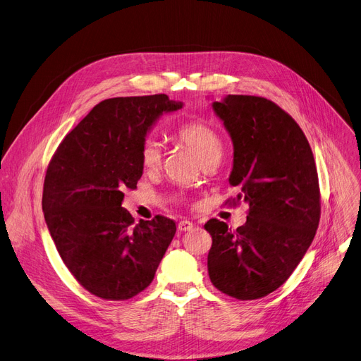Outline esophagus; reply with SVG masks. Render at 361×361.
Wrapping results in <instances>:
<instances>
[{
    "label": "esophagus",
    "instance_id": "34e87169",
    "mask_svg": "<svg viewBox=\"0 0 361 361\" xmlns=\"http://www.w3.org/2000/svg\"><path fill=\"white\" fill-rule=\"evenodd\" d=\"M193 228V224L190 221H180L178 231H190Z\"/></svg>",
    "mask_w": 361,
    "mask_h": 361
}]
</instances>
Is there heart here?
Returning a JSON list of instances; mask_svg holds the SVG:
<instances>
[{"label": "heart", "instance_id": "obj_1", "mask_svg": "<svg viewBox=\"0 0 361 361\" xmlns=\"http://www.w3.org/2000/svg\"><path fill=\"white\" fill-rule=\"evenodd\" d=\"M176 137L184 143L196 155L197 161L203 165L211 161H221L222 140L214 127L202 120H192L183 123ZM142 165L145 168H157L162 161V149L155 139H147L142 146Z\"/></svg>", "mask_w": 361, "mask_h": 361}]
</instances>
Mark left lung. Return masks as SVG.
I'll return each instance as SVG.
<instances>
[{
  "label": "left lung",
  "mask_w": 361,
  "mask_h": 361,
  "mask_svg": "<svg viewBox=\"0 0 361 361\" xmlns=\"http://www.w3.org/2000/svg\"><path fill=\"white\" fill-rule=\"evenodd\" d=\"M233 140L230 184L234 203L249 206L247 221L233 233L218 219L207 272L214 286L238 300H256L279 288L306 255L320 218L313 152L298 124L276 104L247 94L212 102Z\"/></svg>",
  "instance_id": "1"
}]
</instances>
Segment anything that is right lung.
Returning a JSON list of instances; mask_svg holds the SVG:
<instances>
[{"label":"right lung","mask_w":361,"mask_h":361,"mask_svg":"<svg viewBox=\"0 0 361 361\" xmlns=\"http://www.w3.org/2000/svg\"><path fill=\"white\" fill-rule=\"evenodd\" d=\"M183 105L162 93L105 99L68 133L48 166V231L68 271L93 295L127 300L143 291L176 235L173 219L135 224L121 203L143 174L147 133Z\"/></svg>","instance_id":"right-lung-1"}]
</instances>
